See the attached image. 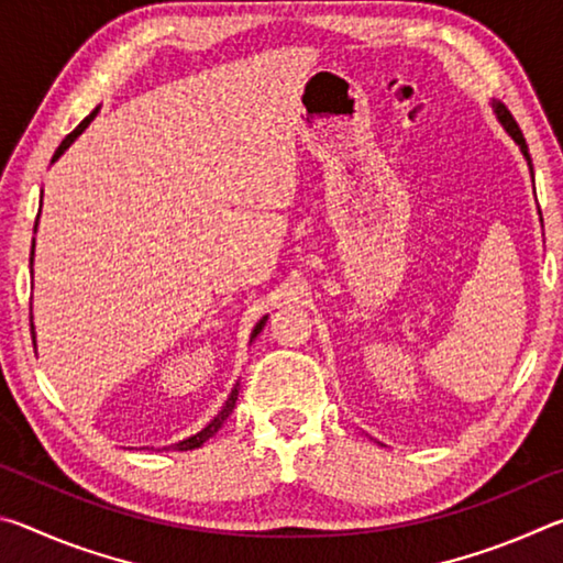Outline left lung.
<instances>
[{
  "instance_id": "8db88e82",
  "label": "left lung",
  "mask_w": 563,
  "mask_h": 563,
  "mask_svg": "<svg viewBox=\"0 0 563 563\" xmlns=\"http://www.w3.org/2000/svg\"><path fill=\"white\" fill-rule=\"evenodd\" d=\"M492 109H494V117H497V121H499L501 126H504V131H507L509 136L514 139V144L519 146L521 156H523V161H527V166H529V174H531V178H533V168H531V156H529L527 141H523L521 131H519V126H517V121H514V117H511V113H509V109L504 107L501 101H494V99H492ZM539 216H541V211H539Z\"/></svg>"
}]
</instances>
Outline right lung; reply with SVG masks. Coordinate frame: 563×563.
Instances as JSON below:
<instances>
[{"mask_svg":"<svg viewBox=\"0 0 563 563\" xmlns=\"http://www.w3.org/2000/svg\"><path fill=\"white\" fill-rule=\"evenodd\" d=\"M97 113H99V107L97 109H93L91 113H89V117L87 119H84L81 123H79V126H76L71 133H69V136H66L64 141H62V146L59 148H56V154H54V158H52V164H56V161H59L62 156H64V151L66 148H69L71 144H74V141L76 139H79L81 136V133L84 131H87L89 129V123L93 121V119H97ZM40 211H42V208H40ZM36 225H40V221H36L34 223V233H36ZM34 263V245H32V258H30V265ZM30 318L34 320V316H32V312H30ZM265 320H268V316H263L258 322H255V328H253V332H251V342L255 340V338H258L261 335V330L265 328ZM32 340H34V347H36V332H34V322H32ZM238 393H241V383H235L233 385V389H231V395H228V399H225V405L221 407V412H218L213 419H211V422H208L206 427H203V430L201 432H196V434H190V437H186V440H180V442H176V444H170V446H164V450H176V452H186V450H198V446H203L208 440H211V437L218 432V430H221V427H223V422H225V419H228V415H231L233 412V407H235V399H238ZM146 450H148V446H146ZM151 450H154V446H151Z\"/></svg>","mask_w":563,"mask_h":563,"instance_id":"obj_1","label":"right lung"}]
</instances>
